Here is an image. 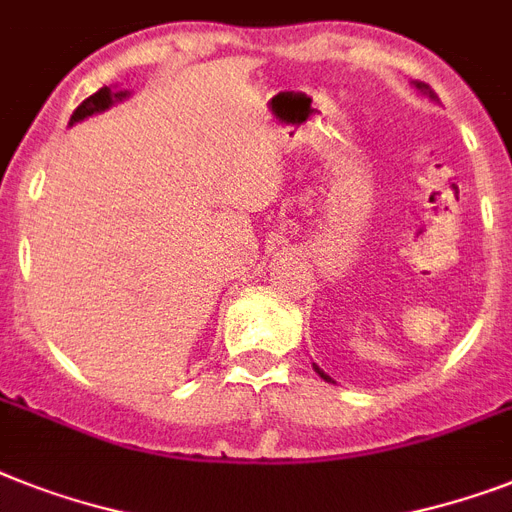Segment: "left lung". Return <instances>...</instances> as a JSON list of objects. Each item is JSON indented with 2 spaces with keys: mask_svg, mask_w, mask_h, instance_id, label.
Listing matches in <instances>:
<instances>
[{
  "mask_svg": "<svg viewBox=\"0 0 512 512\" xmlns=\"http://www.w3.org/2000/svg\"><path fill=\"white\" fill-rule=\"evenodd\" d=\"M415 86H418V89H421V91H429V86H426V83H415ZM315 371L321 373V376H323V378H326V381H331V378H328V376H326V373H323V371H321V368H318V365H315Z\"/></svg>",
  "mask_w": 512,
  "mask_h": 512,
  "instance_id": "obj_1",
  "label": "left lung"
}]
</instances>
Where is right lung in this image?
<instances>
[{
  "instance_id": "obj_1",
  "label": "right lung",
  "mask_w": 512,
  "mask_h": 512,
  "mask_svg": "<svg viewBox=\"0 0 512 512\" xmlns=\"http://www.w3.org/2000/svg\"><path fill=\"white\" fill-rule=\"evenodd\" d=\"M123 97H126V91H110L107 86L105 89H99L97 94H91L89 99H83L81 105L76 107V112L70 115V126H73V123H78V120L89 118V115H94V112L107 110L112 102H118V99H123Z\"/></svg>"
}]
</instances>
